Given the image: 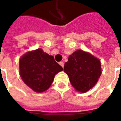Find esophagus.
I'll use <instances>...</instances> for the list:
<instances>
[{
  "label": "esophagus",
  "instance_id": "34e87169",
  "mask_svg": "<svg viewBox=\"0 0 121 121\" xmlns=\"http://www.w3.org/2000/svg\"><path fill=\"white\" fill-rule=\"evenodd\" d=\"M59 64H60V65L63 68V67H64V63H63V61H60V62L59 63Z\"/></svg>",
  "mask_w": 121,
  "mask_h": 121
}]
</instances>
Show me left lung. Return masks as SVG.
I'll return each mask as SVG.
<instances>
[{"instance_id": "left-lung-1", "label": "left lung", "mask_w": 121, "mask_h": 121, "mask_svg": "<svg viewBox=\"0 0 121 121\" xmlns=\"http://www.w3.org/2000/svg\"><path fill=\"white\" fill-rule=\"evenodd\" d=\"M63 71L76 91L86 93L93 87L101 75V63L91 53L77 50L69 56Z\"/></svg>"}]
</instances>
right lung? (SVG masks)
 <instances>
[{
  "mask_svg": "<svg viewBox=\"0 0 121 121\" xmlns=\"http://www.w3.org/2000/svg\"><path fill=\"white\" fill-rule=\"evenodd\" d=\"M63 68L52 56L44 52L41 48L28 51L19 60V74L22 81L36 93L47 91L54 76Z\"/></svg>",
  "mask_w": 121,
  "mask_h": 121,
  "instance_id": "obj_1",
  "label": "right lung"
}]
</instances>
